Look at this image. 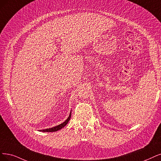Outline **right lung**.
<instances>
[{
    "label": "right lung",
    "instance_id": "obj_1",
    "mask_svg": "<svg viewBox=\"0 0 161 161\" xmlns=\"http://www.w3.org/2000/svg\"><path fill=\"white\" fill-rule=\"evenodd\" d=\"M71 113L70 112V114H69V115L68 118L64 123L58 125H57L56 127H53L49 128V129H46L40 130V131H42V132H55V131H57V130H58L59 129H62L63 127H64L65 125H66L68 124V123L69 122L70 118H71Z\"/></svg>",
    "mask_w": 161,
    "mask_h": 161
}]
</instances>
